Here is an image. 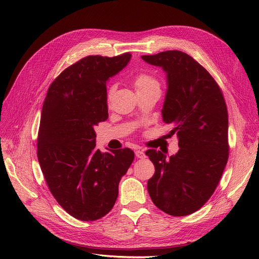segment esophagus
Returning <instances> with one entry per match:
<instances>
[{"label":"esophagus","instance_id":"34e87169","mask_svg":"<svg viewBox=\"0 0 259 259\" xmlns=\"http://www.w3.org/2000/svg\"><path fill=\"white\" fill-rule=\"evenodd\" d=\"M135 155H137L138 158H146V153L143 150L135 151Z\"/></svg>","mask_w":259,"mask_h":259}]
</instances>
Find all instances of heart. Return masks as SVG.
Wrapping results in <instances>:
<instances>
[{"label": "heart", "instance_id": "obj_1", "mask_svg": "<svg viewBox=\"0 0 259 259\" xmlns=\"http://www.w3.org/2000/svg\"><path fill=\"white\" fill-rule=\"evenodd\" d=\"M133 85H134L135 90L140 91V90H143V89H145L149 86L157 85V83H156V80L153 76L149 75L147 73H140L134 77ZM110 93H112V88L110 89V92H109V94H110Z\"/></svg>", "mask_w": 259, "mask_h": 259}]
</instances>
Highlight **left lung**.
Wrapping results in <instances>:
<instances>
[{"mask_svg": "<svg viewBox=\"0 0 259 259\" xmlns=\"http://www.w3.org/2000/svg\"><path fill=\"white\" fill-rule=\"evenodd\" d=\"M167 74L162 120L172 125L180 150L167 157L146 151L155 167L148 181L154 205L172 216L199 210L219 185L229 157L228 110L212 75L189 54L179 50L142 56Z\"/></svg>", "mask_w": 259, "mask_h": 259, "instance_id": "1", "label": "left lung"}]
</instances>
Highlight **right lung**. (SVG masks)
Here are the masks:
<instances>
[{
    "label": "right lung",
    "instance_id": "1",
    "mask_svg": "<svg viewBox=\"0 0 259 259\" xmlns=\"http://www.w3.org/2000/svg\"><path fill=\"white\" fill-rule=\"evenodd\" d=\"M131 54L89 56L49 86L37 135V159L51 194L74 219L93 222L111 211L118 184L134 159L129 148L102 153L94 126L108 118L107 80Z\"/></svg>",
    "mask_w": 259,
    "mask_h": 259
}]
</instances>
